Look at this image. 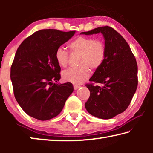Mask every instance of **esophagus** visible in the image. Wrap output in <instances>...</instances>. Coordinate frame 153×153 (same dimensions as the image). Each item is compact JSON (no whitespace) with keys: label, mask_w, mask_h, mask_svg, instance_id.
<instances>
[{"label":"esophagus","mask_w":153,"mask_h":153,"mask_svg":"<svg viewBox=\"0 0 153 153\" xmlns=\"http://www.w3.org/2000/svg\"><path fill=\"white\" fill-rule=\"evenodd\" d=\"M74 90H77V89L79 88H80V86H79V85L74 84Z\"/></svg>","instance_id":"obj_1"}]
</instances>
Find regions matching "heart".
Returning <instances> with one entry per match:
<instances>
[{
    "label": "heart",
    "instance_id": "b5f03b06",
    "mask_svg": "<svg viewBox=\"0 0 153 153\" xmlns=\"http://www.w3.org/2000/svg\"><path fill=\"white\" fill-rule=\"evenodd\" d=\"M72 54L80 55L76 68H69L63 71L62 77L66 82L75 84H82L90 76V69L95 70L104 62L107 48L103 41L91 37L79 36L69 45ZM55 59L59 65L66 67L69 63V53L63 47H59L55 52Z\"/></svg>",
    "mask_w": 153,
    "mask_h": 153
}]
</instances>
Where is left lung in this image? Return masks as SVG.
Returning <instances> with one entry per match:
<instances>
[{
	"label": "left lung",
	"mask_w": 153,
	"mask_h": 153,
	"mask_svg": "<svg viewBox=\"0 0 153 153\" xmlns=\"http://www.w3.org/2000/svg\"><path fill=\"white\" fill-rule=\"evenodd\" d=\"M101 33L107 53L101 66L96 69L86 84L90 95L85 103L90 114L108 120L126 110L138 86V65L128 42L120 33L109 26H103L82 34ZM94 82L102 87L94 86Z\"/></svg>",
	"instance_id": "obj_1"
}]
</instances>
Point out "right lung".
<instances>
[{
	"label": "right lung",
	"instance_id": "1",
	"mask_svg": "<svg viewBox=\"0 0 153 153\" xmlns=\"http://www.w3.org/2000/svg\"><path fill=\"white\" fill-rule=\"evenodd\" d=\"M75 32L41 30L17 48L11 67L13 88L18 104L31 117L41 121L56 117L73 92L71 83H57L61 67L55 55Z\"/></svg>",
	"mask_w": 153,
	"mask_h": 153
}]
</instances>
